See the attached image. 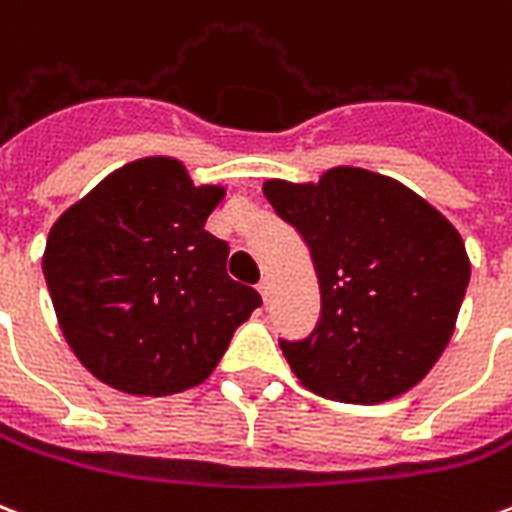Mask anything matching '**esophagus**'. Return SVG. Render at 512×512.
Here are the masks:
<instances>
[{
  "instance_id": "obj_1",
  "label": "esophagus",
  "mask_w": 512,
  "mask_h": 512,
  "mask_svg": "<svg viewBox=\"0 0 512 512\" xmlns=\"http://www.w3.org/2000/svg\"><path fill=\"white\" fill-rule=\"evenodd\" d=\"M257 292H260L265 303H268V298H271V279H263V282L257 284Z\"/></svg>"
}]
</instances>
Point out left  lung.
I'll use <instances>...</instances> for the list:
<instances>
[{"label":"left lung","instance_id":"8db88e82","mask_svg":"<svg viewBox=\"0 0 512 512\" xmlns=\"http://www.w3.org/2000/svg\"><path fill=\"white\" fill-rule=\"evenodd\" d=\"M265 198L317 268V327L279 338L300 384L357 405L419 384L446 349L470 282L454 225L395 179L349 166L317 185L271 179Z\"/></svg>","mask_w":512,"mask_h":512}]
</instances>
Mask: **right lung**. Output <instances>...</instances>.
Returning <instances> with one entry per match:
<instances>
[{"label": "right lung", "instance_id": "right-lung-1", "mask_svg": "<svg viewBox=\"0 0 512 512\" xmlns=\"http://www.w3.org/2000/svg\"><path fill=\"white\" fill-rule=\"evenodd\" d=\"M220 198L174 158H144L58 217L42 271L66 343L99 381L150 397L201 384L263 303L204 230Z\"/></svg>", "mask_w": 512, "mask_h": 512}]
</instances>
